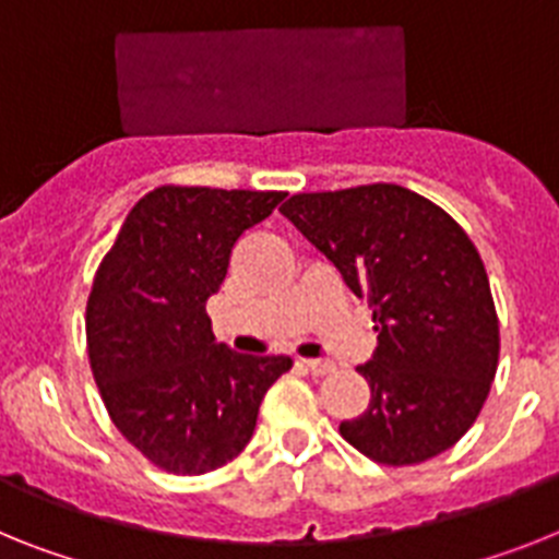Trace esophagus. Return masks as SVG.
I'll list each match as a JSON object with an SVG mask.
<instances>
[{"label": "esophagus", "instance_id": "1", "mask_svg": "<svg viewBox=\"0 0 559 559\" xmlns=\"http://www.w3.org/2000/svg\"><path fill=\"white\" fill-rule=\"evenodd\" d=\"M298 364H301V367L312 374H330L332 369H335V364H332V360H323V358H301Z\"/></svg>", "mask_w": 559, "mask_h": 559}]
</instances>
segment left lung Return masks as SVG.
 <instances>
[{
	"instance_id": "obj_1",
	"label": "left lung",
	"mask_w": 559,
	"mask_h": 559,
	"mask_svg": "<svg viewBox=\"0 0 559 559\" xmlns=\"http://www.w3.org/2000/svg\"><path fill=\"white\" fill-rule=\"evenodd\" d=\"M281 213L372 304L378 346L358 367L372 401L341 424L344 440L386 466L452 449L500 355L489 275L461 224L397 185L301 192Z\"/></svg>"
}]
</instances>
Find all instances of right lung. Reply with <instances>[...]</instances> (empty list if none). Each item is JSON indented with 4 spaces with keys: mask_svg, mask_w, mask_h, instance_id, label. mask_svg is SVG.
<instances>
[{
    "mask_svg": "<svg viewBox=\"0 0 559 559\" xmlns=\"http://www.w3.org/2000/svg\"><path fill=\"white\" fill-rule=\"evenodd\" d=\"M287 192L158 187L124 218L87 298V352L116 429L173 475L241 454L287 355L218 344L207 301L229 252Z\"/></svg>",
    "mask_w": 559,
    "mask_h": 559,
    "instance_id": "right-lung-1",
    "label": "right lung"
}]
</instances>
